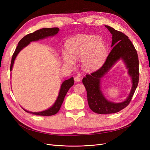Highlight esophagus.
Instances as JSON below:
<instances>
[{"label": "esophagus", "instance_id": "obj_1", "mask_svg": "<svg viewBox=\"0 0 150 150\" xmlns=\"http://www.w3.org/2000/svg\"><path fill=\"white\" fill-rule=\"evenodd\" d=\"M74 79V81H76V82H78V83L79 82V81H81V78H79V76H75Z\"/></svg>", "mask_w": 150, "mask_h": 150}]
</instances>
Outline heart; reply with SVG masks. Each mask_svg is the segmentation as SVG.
Listing matches in <instances>:
<instances>
[{"label":"heart","instance_id":"b5f03b06","mask_svg":"<svg viewBox=\"0 0 150 150\" xmlns=\"http://www.w3.org/2000/svg\"><path fill=\"white\" fill-rule=\"evenodd\" d=\"M66 47L67 52L62 53L65 64L73 66L75 59L81 57L82 67L88 71H94L100 67L107 52L104 42L94 35H77L68 40Z\"/></svg>","mask_w":150,"mask_h":150}]
</instances>
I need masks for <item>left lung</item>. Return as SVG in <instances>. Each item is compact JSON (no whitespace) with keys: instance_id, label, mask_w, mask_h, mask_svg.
<instances>
[{"instance_id":"8db88e82","label":"left lung","mask_w":150,"mask_h":150,"mask_svg":"<svg viewBox=\"0 0 150 150\" xmlns=\"http://www.w3.org/2000/svg\"><path fill=\"white\" fill-rule=\"evenodd\" d=\"M111 33L113 47L101 68L86 74L83 83L87 91L88 102L91 110L98 114H111L118 112L129 104L139 81V60L137 51L128 36L111 27L105 25ZM120 58L124 60L132 79V88L129 97L123 102L115 103L108 101L100 90V79Z\"/></svg>"}]
</instances>
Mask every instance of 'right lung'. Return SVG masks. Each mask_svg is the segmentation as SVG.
<instances>
[{
  "instance_id": "1",
  "label": "right lung",
  "mask_w": 150,
  "mask_h": 150,
  "mask_svg": "<svg viewBox=\"0 0 150 150\" xmlns=\"http://www.w3.org/2000/svg\"><path fill=\"white\" fill-rule=\"evenodd\" d=\"M59 30V29L58 28H43V29L36 30L33 33L29 34L28 35H26L25 36H24V37L19 42V43H18L17 46L15 50V52H13L12 55L11 63V67H10L11 71H12V69L13 62H14L16 56L22 49L28 46L30 42L35 41V40H39V39H42L49 37V36L55 35L58 33ZM74 83V81L73 78H71L70 79L66 80L62 83L61 86L59 93L58 97L56 99L55 103L53 104L52 106L49 108L48 110L41 111V112H33L26 111L25 110H24H24L28 112L32 113V114L33 115H36L39 116H52L56 114V113L60 110L61 106L62 105L63 101H64V99L68 91V90L69 89V88L71 87V86H73Z\"/></svg>"
}]
</instances>
